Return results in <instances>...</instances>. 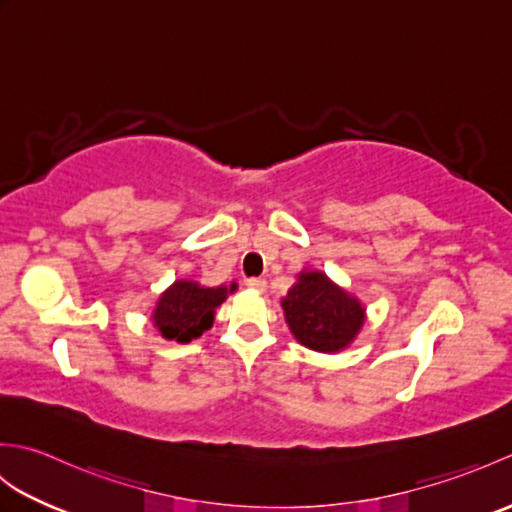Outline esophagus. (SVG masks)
Instances as JSON below:
<instances>
[{
	"label": "esophagus",
	"mask_w": 512,
	"mask_h": 512,
	"mask_svg": "<svg viewBox=\"0 0 512 512\" xmlns=\"http://www.w3.org/2000/svg\"><path fill=\"white\" fill-rule=\"evenodd\" d=\"M246 286L250 290H255V292H264L266 290V281L262 277H250V279H246Z\"/></svg>",
	"instance_id": "obj_1"
}]
</instances>
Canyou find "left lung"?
Returning a JSON list of instances; mask_svg holds the SVG:
<instances>
[{
  "instance_id": "1",
  "label": "left lung",
  "mask_w": 512,
  "mask_h": 512,
  "mask_svg": "<svg viewBox=\"0 0 512 512\" xmlns=\"http://www.w3.org/2000/svg\"><path fill=\"white\" fill-rule=\"evenodd\" d=\"M295 339L314 352H341L365 323V308L319 270H303L297 284L281 299Z\"/></svg>"
}]
</instances>
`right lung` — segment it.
Here are the masks:
<instances>
[{"instance_id":"obj_1","label":"right lung","mask_w":512,"mask_h":512,"mask_svg":"<svg viewBox=\"0 0 512 512\" xmlns=\"http://www.w3.org/2000/svg\"><path fill=\"white\" fill-rule=\"evenodd\" d=\"M235 288V284L231 288H206L198 281L180 279L160 295L154 310V325L167 341L189 343L198 339L213 325L215 308L222 306L228 292Z\"/></svg>"}]
</instances>
